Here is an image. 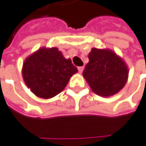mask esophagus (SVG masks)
Masks as SVG:
<instances>
[{
    "mask_svg": "<svg viewBox=\"0 0 146 146\" xmlns=\"http://www.w3.org/2000/svg\"><path fill=\"white\" fill-rule=\"evenodd\" d=\"M78 70H79V72H80V74H81V72H83V70H84V66H79V67H78Z\"/></svg>",
    "mask_w": 146,
    "mask_h": 146,
    "instance_id": "1",
    "label": "esophagus"
}]
</instances>
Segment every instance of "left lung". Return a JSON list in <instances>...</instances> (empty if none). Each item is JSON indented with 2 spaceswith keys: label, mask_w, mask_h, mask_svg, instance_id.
Instances as JSON below:
<instances>
[{
  "label": "left lung",
  "mask_w": 146,
  "mask_h": 146,
  "mask_svg": "<svg viewBox=\"0 0 146 146\" xmlns=\"http://www.w3.org/2000/svg\"><path fill=\"white\" fill-rule=\"evenodd\" d=\"M88 59L83 76L93 92L102 97H109L125 86L128 79V68L114 52L92 48Z\"/></svg>",
  "instance_id": "8db88e82"
}]
</instances>
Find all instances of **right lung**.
<instances>
[{"instance_id": "add662e5", "label": "right lung", "mask_w": 146, "mask_h": 146, "mask_svg": "<svg viewBox=\"0 0 146 146\" xmlns=\"http://www.w3.org/2000/svg\"><path fill=\"white\" fill-rule=\"evenodd\" d=\"M77 72L72 60L65 59L57 47H42L25 60L22 77L36 96L50 99L62 92Z\"/></svg>"}]
</instances>
